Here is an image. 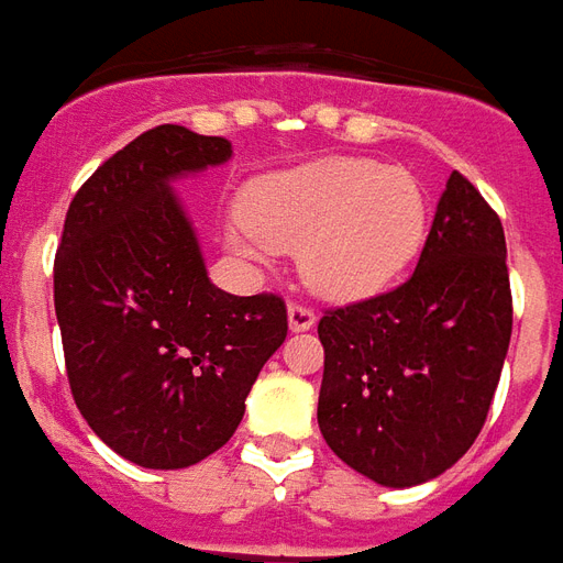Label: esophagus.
Masks as SVG:
<instances>
[{
    "mask_svg": "<svg viewBox=\"0 0 563 563\" xmlns=\"http://www.w3.org/2000/svg\"><path fill=\"white\" fill-rule=\"evenodd\" d=\"M313 325H317V313H313L307 305L292 301V305H289V329L307 331V329H313Z\"/></svg>",
    "mask_w": 563,
    "mask_h": 563,
    "instance_id": "esophagus-1",
    "label": "esophagus"
}]
</instances>
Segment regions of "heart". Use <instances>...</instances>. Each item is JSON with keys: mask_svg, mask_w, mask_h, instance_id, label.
Listing matches in <instances>:
<instances>
[{"mask_svg": "<svg viewBox=\"0 0 563 563\" xmlns=\"http://www.w3.org/2000/svg\"><path fill=\"white\" fill-rule=\"evenodd\" d=\"M244 220L225 241L262 262L295 253L313 292L338 301L386 289L419 253L424 192L407 168L374 159H319L268 174L244 192Z\"/></svg>", "mask_w": 563, "mask_h": 563, "instance_id": "1", "label": "heart"}]
</instances>
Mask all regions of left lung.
Returning a JSON list of instances; mask_svg holds the SVG:
<instances>
[{
	"mask_svg": "<svg viewBox=\"0 0 563 563\" xmlns=\"http://www.w3.org/2000/svg\"><path fill=\"white\" fill-rule=\"evenodd\" d=\"M509 334L504 225L452 172L413 274L319 319L317 419L331 452L389 488L449 471L483 431Z\"/></svg>",
	"mask_w": 563,
	"mask_h": 563,
	"instance_id": "8db88e82",
	"label": "left lung"
}]
</instances>
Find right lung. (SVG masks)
I'll use <instances>...</instances> for the list:
<instances>
[{
  "mask_svg": "<svg viewBox=\"0 0 563 563\" xmlns=\"http://www.w3.org/2000/svg\"><path fill=\"white\" fill-rule=\"evenodd\" d=\"M232 144L156 126L71 198L54 305L80 416L150 471L213 455L244 419L258 371L286 341L280 295H229L208 277L172 180L222 165Z\"/></svg>",
  "mask_w": 563,
  "mask_h": 563,
  "instance_id": "right-lung-1",
  "label": "right lung"
}]
</instances>
